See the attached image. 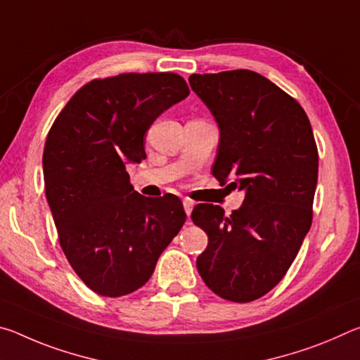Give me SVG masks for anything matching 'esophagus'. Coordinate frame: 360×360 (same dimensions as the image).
<instances>
[{
  "label": "esophagus",
  "instance_id": "obj_1",
  "mask_svg": "<svg viewBox=\"0 0 360 360\" xmlns=\"http://www.w3.org/2000/svg\"><path fill=\"white\" fill-rule=\"evenodd\" d=\"M182 205H184V211H186V214H187V217H191V212H192V210H193V202L192 200H188V198H186L184 202H182Z\"/></svg>",
  "mask_w": 360,
  "mask_h": 360
}]
</instances>
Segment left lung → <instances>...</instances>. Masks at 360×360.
Here are the masks:
<instances>
[{"instance_id": "left-lung-1", "label": "left lung", "mask_w": 360, "mask_h": 360, "mask_svg": "<svg viewBox=\"0 0 360 360\" xmlns=\"http://www.w3.org/2000/svg\"><path fill=\"white\" fill-rule=\"evenodd\" d=\"M188 82L221 130L212 176L246 192L231 214L210 203L193 208V224L208 235L198 273L225 300L254 302L284 278L311 227L319 165L311 124L300 103L259 72Z\"/></svg>"}]
</instances>
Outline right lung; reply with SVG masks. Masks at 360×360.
<instances>
[{"instance_id":"obj_1","label":"right lung","mask_w":360,"mask_h":360,"mask_svg":"<svg viewBox=\"0 0 360 360\" xmlns=\"http://www.w3.org/2000/svg\"><path fill=\"white\" fill-rule=\"evenodd\" d=\"M191 94L176 72L94 79L71 96L47 133V203L72 270L103 297L131 294L186 222L172 193L133 191L127 163L146 158L144 133Z\"/></svg>"}]
</instances>
